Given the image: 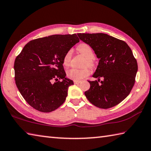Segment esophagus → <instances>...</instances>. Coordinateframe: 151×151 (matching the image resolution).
<instances>
[{"instance_id": "34e87169", "label": "esophagus", "mask_w": 151, "mask_h": 151, "mask_svg": "<svg viewBox=\"0 0 151 151\" xmlns=\"http://www.w3.org/2000/svg\"><path fill=\"white\" fill-rule=\"evenodd\" d=\"M73 82H74V83L76 85H78V84H79V83H81V81H74Z\"/></svg>"}]
</instances>
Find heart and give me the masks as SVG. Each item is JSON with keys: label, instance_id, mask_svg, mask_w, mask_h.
Returning <instances> with one entry per match:
<instances>
[{"label": "heart", "instance_id": "heart-1", "mask_svg": "<svg viewBox=\"0 0 151 151\" xmlns=\"http://www.w3.org/2000/svg\"><path fill=\"white\" fill-rule=\"evenodd\" d=\"M77 50L79 52L85 56L86 61L85 62V65H87L89 67H93L94 62L93 59L95 58V53L93 49L90 45L86 43H81L77 47ZM71 58H72V50H69L65 54L62 63L64 66H68L70 65ZM89 74V70L87 68H72L67 72V76L69 78L73 79L74 81H80L81 79L84 78L85 77Z\"/></svg>", "mask_w": 151, "mask_h": 151}]
</instances>
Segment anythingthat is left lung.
Instances as JSON below:
<instances>
[{"mask_svg":"<svg viewBox=\"0 0 151 151\" xmlns=\"http://www.w3.org/2000/svg\"><path fill=\"white\" fill-rule=\"evenodd\" d=\"M80 40L89 45L99 59L85 92L89 101L101 109H110L129 95L135 83L138 67L133 52L126 42L105 33H78ZM101 77L104 80L100 82ZM100 82V83L99 82Z\"/></svg>","mask_w":151,"mask_h":151,"instance_id":"left-lung-1","label":"left lung"}]
</instances>
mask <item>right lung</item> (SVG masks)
I'll list each match as a JSON object with an SVG mask.
<instances>
[{
  "instance_id": "right-lung-1",
  "label": "right lung",
  "mask_w": 151,
  "mask_h": 151,
  "mask_svg": "<svg viewBox=\"0 0 151 151\" xmlns=\"http://www.w3.org/2000/svg\"><path fill=\"white\" fill-rule=\"evenodd\" d=\"M78 42L76 34L34 39L25 45L16 58L14 68L16 86L33 109L50 112L64 103L68 87L73 82L66 78L62 59ZM52 80L56 82L52 83Z\"/></svg>"
}]
</instances>
